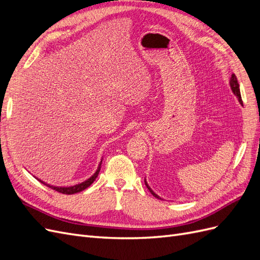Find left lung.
<instances>
[{
    "label": "left lung",
    "mask_w": 260,
    "mask_h": 260,
    "mask_svg": "<svg viewBox=\"0 0 260 260\" xmlns=\"http://www.w3.org/2000/svg\"><path fill=\"white\" fill-rule=\"evenodd\" d=\"M230 86H231V90H232V92H233V94L235 96L238 98V100H239V102H240V104H243L242 103V98H241V92H240V84H239V82H238V79H237V77H235V75L233 74L232 75V77H231V79H230ZM144 182H145V185H146V187L148 188V191L151 192L156 199H159V200H162L160 196H158L157 195L152 188H151V186H149L148 184H147V182H146V179H144Z\"/></svg>",
    "instance_id": "1"
}]
</instances>
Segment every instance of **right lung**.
Returning <instances> with one entry per match:
<instances>
[{
    "label": "right lung",
    "mask_w": 260,
    "mask_h": 260,
    "mask_svg": "<svg viewBox=\"0 0 260 260\" xmlns=\"http://www.w3.org/2000/svg\"><path fill=\"white\" fill-rule=\"evenodd\" d=\"M102 160H103V158L101 159V161H100V164H99V167H98L96 171L94 172V174H93L89 179H86V180H84V181H83V182H81V183H78V184H76V185H70V186H56V185H51V184H49V183L44 182V181H42L41 179L36 178L35 176H34V177H35L37 180L40 181V182H41V183H43L44 185L49 186V187L53 188V190L57 191V192H59V193H62V194H75V193H79V192H81V191L85 190L86 187H89V186L94 182V180L96 179V177H98V176H99V174H100V170H101Z\"/></svg>",
    "instance_id": "add662e5"
}]
</instances>
